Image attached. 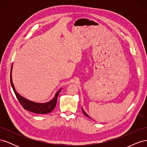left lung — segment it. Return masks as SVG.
<instances>
[{
	"instance_id": "1",
	"label": "left lung",
	"mask_w": 147,
	"mask_h": 147,
	"mask_svg": "<svg viewBox=\"0 0 147 147\" xmlns=\"http://www.w3.org/2000/svg\"><path fill=\"white\" fill-rule=\"evenodd\" d=\"M82 111H83V113L84 114V115H85V116H86L87 117H88V118H90L91 119H92L90 116H89V115H87V113L85 112H84V111L83 110V108H82Z\"/></svg>"
}]
</instances>
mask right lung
Listing matches in <instances>:
<instances>
[{
    "mask_svg": "<svg viewBox=\"0 0 147 147\" xmlns=\"http://www.w3.org/2000/svg\"><path fill=\"white\" fill-rule=\"evenodd\" d=\"M13 64L11 65V71H10V83L11 85L13 88V90L14 91L15 94L17 97L18 100H19L21 105L23 107V108L26 110L30 111L31 112H33L37 114H47L50 113L51 112L55 109L56 103H57V98L62 88L57 91L55 97L49 102H45V103H38V102H35L33 101L29 100L27 99L24 98V97L21 96L18 92L14 86V84L13 83L11 72H12Z\"/></svg>",
    "mask_w": 147,
    "mask_h": 147,
    "instance_id": "add662e5",
    "label": "right lung"
}]
</instances>
